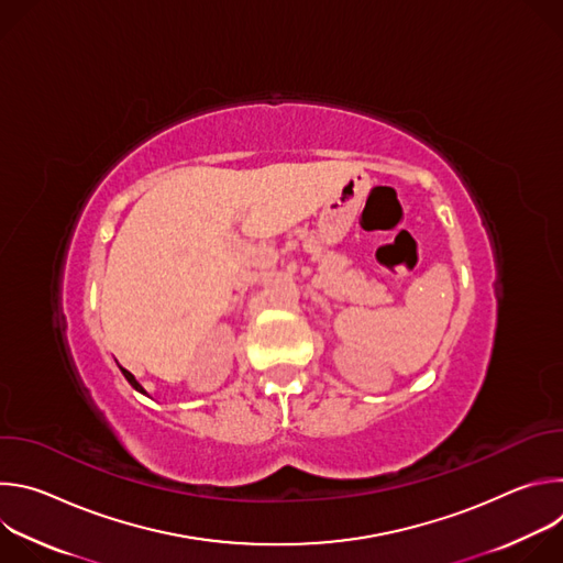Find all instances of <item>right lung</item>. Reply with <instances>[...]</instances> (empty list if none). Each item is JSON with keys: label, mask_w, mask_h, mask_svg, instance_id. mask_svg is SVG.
<instances>
[{"label": "right lung", "mask_w": 563, "mask_h": 563, "mask_svg": "<svg viewBox=\"0 0 563 563\" xmlns=\"http://www.w3.org/2000/svg\"><path fill=\"white\" fill-rule=\"evenodd\" d=\"M120 369H122V367H120ZM122 374H124V378H126V380H129V383H131V385H133V387H135V389H137V391H144V389H142V385H140V383H137V380H135V376H133V374H131V372H126V369H122Z\"/></svg>", "instance_id": "obj_1"}]
</instances>
